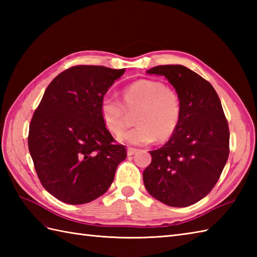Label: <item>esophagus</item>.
<instances>
[{
  "mask_svg": "<svg viewBox=\"0 0 257 257\" xmlns=\"http://www.w3.org/2000/svg\"><path fill=\"white\" fill-rule=\"evenodd\" d=\"M137 151H138V150L135 149V148H128V149H127V155H128V156H133V155H135Z\"/></svg>",
  "mask_w": 257,
  "mask_h": 257,
  "instance_id": "1",
  "label": "esophagus"
}]
</instances>
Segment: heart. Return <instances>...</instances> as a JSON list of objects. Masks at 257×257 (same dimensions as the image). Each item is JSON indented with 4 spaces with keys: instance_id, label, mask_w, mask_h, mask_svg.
<instances>
[{
    "instance_id": "b5f03b06",
    "label": "heart",
    "mask_w": 257,
    "mask_h": 257,
    "mask_svg": "<svg viewBox=\"0 0 257 257\" xmlns=\"http://www.w3.org/2000/svg\"><path fill=\"white\" fill-rule=\"evenodd\" d=\"M122 102L106 95L100 102V114L107 129L119 134L128 123V112L135 114L137 125L118 136L132 146H145L157 139L166 141L177 132L181 119V100L173 89L159 80L140 79L122 90Z\"/></svg>"
}]
</instances>
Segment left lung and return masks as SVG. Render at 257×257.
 Segmentation results:
<instances>
[{
	"mask_svg": "<svg viewBox=\"0 0 257 257\" xmlns=\"http://www.w3.org/2000/svg\"><path fill=\"white\" fill-rule=\"evenodd\" d=\"M147 73L165 76L174 87L181 100V119L168 143L150 151L145 187L167 205H192L214 188L230 154L221 100L209 81L182 65H161Z\"/></svg>",
	"mask_w": 257,
	"mask_h": 257,
	"instance_id": "left-lung-1",
	"label": "left lung"
}]
</instances>
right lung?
<instances>
[{
  "mask_svg": "<svg viewBox=\"0 0 257 257\" xmlns=\"http://www.w3.org/2000/svg\"><path fill=\"white\" fill-rule=\"evenodd\" d=\"M122 69L79 65L56 76L33 114L29 150L43 187L68 204H84L110 187L125 159L100 114V102Z\"/></svg>",
  "mask_w": 257,
  "mask_h": 257,
  "instance_id": "obj_1",
  "label": "right lung"
}]
</instances>
